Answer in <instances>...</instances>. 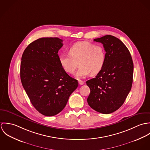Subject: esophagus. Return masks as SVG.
I'll use <instances>...</instances> for the list:
<instances>
[{"label": "esophagus", "mask_w": 150, "mask_h": 150, "mask_svg": "<svg viewBox=\"0 0 150 150\" xmlns=\"http://www.w3.org/2000/svg\"><path fill=\"white\" fill-rule=\"evenodd\" d=\"M79 84L80 85H83L84 84V82L83 81H81V80H79Z\"/></svg>", "instance_id": "obj_1"}]
</instances>
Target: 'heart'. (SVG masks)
<instances>
[{
	"label": "heart",
	"instance_id": "heart-1",
	"mask_svg": "<svg viewBox=\"0 0 150 150\" xmlns=\"http://www.w3.org/2000/svg\"><path fill=\"white\" fill-rule=\"evenodd\" d=\"M106 51L100 44L81 41L73 44L69 49V54L62 53L59 55V62L64 71L73 74L79 62L80 67L76 77L83 79L90 73L95 75L102 69L106 61Z\"/></svg>",
	"mask_w": 150,
	"mask_h": 150
}]
</instances>
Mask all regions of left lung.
<instances>
[{"label":"left lung","mask_w":150,"mask_h":150,"mask_svg":"<svg viewBox=\"0 0 150 150\" xmlns=\"http://www.w3.org/2000/svg\"><path fill=\"white\" fill-rule=\"evenodd\" d=\"M93 40L103 44L106 57L100 71L86 82L91 91L87 102L95 111L110 114L123 105L131 89L133 63L128 48L118 38L106 35Z\"/></svg>","instance_id":"obj_1"}]
</instances>
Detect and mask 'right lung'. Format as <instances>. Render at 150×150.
<instances>
[{
    "instance_id": "add662e5",
    "label": "right lung",
    "mask_w": 150,
    "mask_h": 150,
    "mask_svg": "<svg viewBox=\"0 0 150 150\" xmlns=\"http://www.w3.org/2000/svg\"><path fill=\"white\" fill-rule=\"evenodd\" d=\"M62 42L58 38L39 39L28 45L22 56V84L32 105L45 116L60 112L78 86L77 80L59 64L58 52Z\"/></svg>"
}]
</instances>
